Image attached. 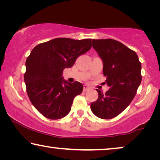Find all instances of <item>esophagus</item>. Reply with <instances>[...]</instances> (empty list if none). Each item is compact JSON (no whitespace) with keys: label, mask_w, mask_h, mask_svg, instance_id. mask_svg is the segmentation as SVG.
Instances as JSON below:
<instances>
[{"label":"esophagus","mask_w":160,"mask_h":160,"mask_svg":"<svg viewBox=\"0 0 160 160\" xmlns=\"http://www.w3.org/2000/svg\"><path fill=\"white\" fill-rule=\"evenodd\" d=\"M89 90H90V88H89L88 86L84 85V87H83V91L84 92H87V91H88Z\"/></svg>","instance_id":"1"}]
</instances>
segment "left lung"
I'll return each mask as SVG.
<instances>
[{
	"instance_id": "1",
	"label": "left lung",
	"mask_w": 160,
	"mask_h": 160,
	"mask_svg": "<svg viewBox=\"0 0 160 160\" xmlns=\"http://www.w3.org/2000/svg\"><path fill=\"white\" fill-rule=\"evenodd\" d=\"M92 47L103 62V73L109 90L91 104L94 115L102 119L117 116L131 104L142 80L138 56L114 39H92Z\"/></svg>"
}]
</instances>
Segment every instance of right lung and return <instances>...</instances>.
Masks as SVG:
<instances>
[{
  "label": "right lung",
  "mask_w": 160,
  "mask_h": 160,
  "mask_svg": "<svg viewBox=\"0 0 160 160\" xmlns=\"http://www.w3.org/2000/svg\"><path fill=\"white\" fill-rule=\"evenodd\" d=\"M92 47V39L56 38L36 46L26 60L24 80L27 92L38 112L49 119L68 114L75 97L83 85L63 79V71Z\"/></svg>",
  "instance_id": "1"
}]
</instances>
